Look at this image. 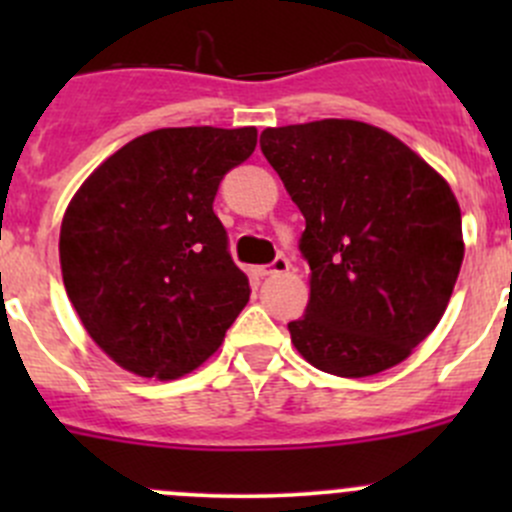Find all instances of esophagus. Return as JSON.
Listing matches in <instances>:
<instances>
[{
	"instance_id": "obj_1",
	"label": "esophagus",
	"mask_w": 512,
	"mask_h": 512,
	"mask_svg": "<svg viewBox=\"0 0 512 512\" xmlns=\"http://www.w3.org/2000/svg\"><path fill=\"white\" fill-rule=\"evenodd\" d=\"M285 272H289V262L285 260V257H277L272 265H265L260 267V275L262 277H272V275H285Z\"/></svg>"
}]
</instances>
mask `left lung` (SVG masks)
Returning <instances> with one entry per match:
<instances>
[{
	"label": "left lung",
	"mask_w": 512,
	"mask_h": 512,
	"mask_svg": "<svg viewBox=\"0 0 512 512\" xmlns=\"http://www.w3.org/2000/svg\"><path fill=\"white\" fill-rule=\"evenodd\" d=\"M265 158L304 215L309 302L287 324L312 366L361 379L409 359L461 272V208L438 170L384 128L322 118L265 128Z\"/></svg>",
	"instance_id": "left-lung-1"
}]
</instances>
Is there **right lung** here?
Segmentation results:
<instances>
[{
	"label": "right lung",
	"instance_id": "add662e5",
	"mask_svg": "<svg viewBox=\"0 0 512 512\" xmlns=\"http://www.w3.org/2000/svg\"><path fill=\"white\" fill-rule=\"evenodd\" d=\"M257 128H158L81 183L61 220L64 287L96 347L121 369L170 381L220 349L250 299L213 213L223 175Z\"/></svg>",
	"mask_w": 512,
	"mask_h": 512
}]
</instances>
